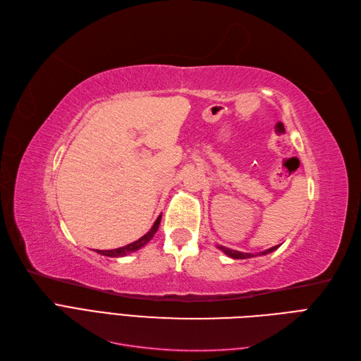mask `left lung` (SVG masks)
Segmentation results:
<instances>
[{
  "label": "left lung",
  "mask_w": 361,
  "mask_h": 361,
  "mask_svg": "<svg viewBox=\"0 0 361 361\" xmlns=\"http://www.w3.org/2000/svg\"><path fill=\"white\" fill-rule=\"evenodd\" d=\"M220 250H222L224 253H226L229 258H232V259H247V258H253V257H258V255H267V253H271V252H274L279 246H273V247H270V249H267V250H264V252H261V253H244V252H238V250H232V249H228V247H225V246H217Z\"/></svg>",
  "instance_id": "obj_1"
}]
</instances>
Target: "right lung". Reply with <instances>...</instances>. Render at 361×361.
<instances>
[{
	"label": "right lung",
	"mask_w": 361,
	"mask_h": 361,
	"mask_svg": "<svg viewBox=\"0 0 361 361\" xmlns=\"http://www.w3.org/2000/svg\"><path fill=\"white\" fill-rule=\"evenodd\" d=\"M160 219H161V216H159V217H157V220L154 222L153 228H151L144 237H141V238L136 240V241H133V243H130V244H127V246H124V247H118V249H112V250H96V252H97V253H100V255H103V257L118 258V257H126V255H129V253H132V252L139 250L141 247H144L145 244H147L151 238L154 237V234H156L157 229H159V225H160Z\"/></svg>",
	"instance_id": "add662e5"
}]
</instances>
